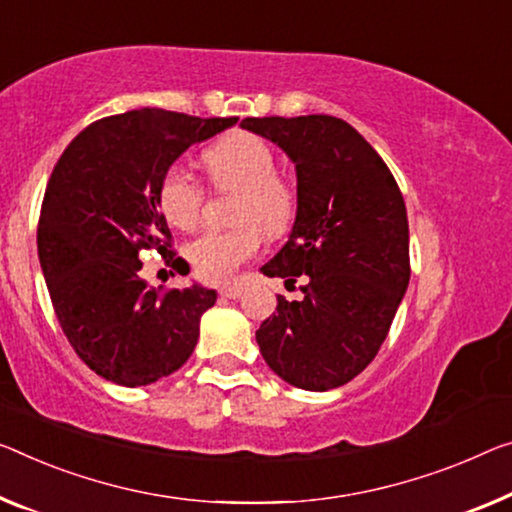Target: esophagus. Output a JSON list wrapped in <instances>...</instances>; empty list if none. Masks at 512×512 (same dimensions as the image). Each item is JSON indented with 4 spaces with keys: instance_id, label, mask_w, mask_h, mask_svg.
Wrapping results in <instances>:
<instances>
[{
    "instance_id": "obj_1",
    "label": "esophagus",
    "mask_w": 512,
    "mask_h": 512,
    "mask_svg": "<svg viewBox=\"0 0 512 512\" xmlns=\"http://www.w3.org/2000/svg\"><path fill=\"white\" fill-rule=\"evenodd\" d=\"M219 295L226 297V300H235V297L242 295V286H222L219 288Z\"/></svg>"
}]
</instances>
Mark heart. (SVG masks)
<instances>
[{
	"label": "heart",
	"mask_w": 512,
	"mask_h": 512,
	"mask_svg": "<svg viewBox=\"0 0 512 512\" xmlns=\"http://www.w3.org/2000/svg\"><path fill=\"white\" fill-rule=\"evenodd\" d=\"M203 167L212 183L222 190H240V229L208 231L187 247V258L203 279L226 281L238 267L261 249L263 233L281 235L295 219V192L277 171L272 146L251 132H233L203 153ZM160 210L164 219L180 231L201 222L206 192L185 169L171 167L160 183Z\"/></svg>",
	"instance_id": "heart-1"
}]
</instances>
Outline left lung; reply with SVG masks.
Segmentation results:
<instances>
[{"label": "left lung", "mask_w": 512, "mask_h": 512, "mask_svg": "<svg viewBox=\"0 0 512 512\" xmlns=\"http://www.w3.org/2000/svg\"><path fill=\"white\" fill-rule=\"evenodd\" d=\"M240 128L277 144L297 176L293 229L261 272L309 281L300 302L277 297L256 343L293 387H343L375 359L410 283L403 194L375 148L336 116H265Z\"/></svg>", "instance_id": "obj_1"}]
</instances>
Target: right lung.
Masks as SVG:
<instances>
[{
  "label": "right lung",
  "instance_id": "1",
  "mask_svg": "<svg viewBox=\"0 0 512 512\" xmlns=\"http://www.w3.org/2000/svg\"><path fill=\"white\" fill-rule=\"evenodd\" d=\"M235 123L135 109L82 130L52 171L38 261L70 345L109 382L146 387L178 371L196 348L217 293L201 283L169 293L146 288L139 254L157 249L174 267L187 265L169 251L160 183L187 148Z\"/></svg>",
  "mask_w": 512,
  "mask_h": 512
}]
</instances>
